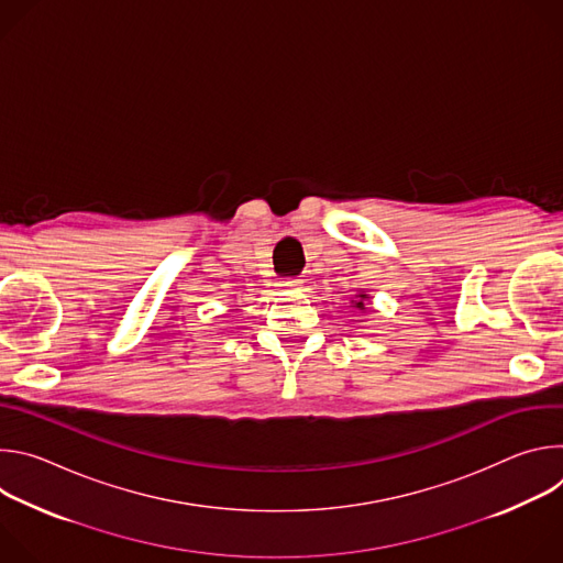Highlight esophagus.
I'll return each instance as SVG.
<instances>
[{
  "mask_svg": "<svg viewBox=\"0 0 563 563\" xmlns=\"http://www.w3.org/2000/svg\"><path fill=\"white\" fill-rule=\"evenodd\" d=\"M300 278H287L285 283H283V287H287V289H298L300 287Z\"/></svg>",
  "mask_w": 563,
  "mask_h": 563,
  "instance_id": "obj_1",
  "label": "esophagus"
}]
</instances>
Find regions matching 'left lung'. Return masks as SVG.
<instances>
[{"instance_id":"8db88e82","label":"left lung","mask_w":563,"mask_h":563,"mask_svg":"<svg viewBox=\"0 0 563 563\" xmlns=\"http://www.w3.org/2000/svg\"><path fill=\"white\" fill-rule=\"evenodd\" d=\"M367 298H369L367 294H358L356 300H352V305H354L356 309H365V300H367Z\"/></svg>"}]
</instances>
